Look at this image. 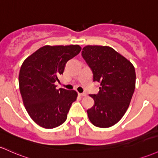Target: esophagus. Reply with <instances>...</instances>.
Returning <instances> with one entry per match:
<instances>
[{
	"label": "esophagus",
	"mask_w": 158,
	"mask_h": 158,
	"mask_svg": "<svg viewBox=\"0 0 158 158\" xmlns=\"http://www.w3.org/2000/svg\"><path fill=\"white\" fill-rule=\"evenodd\" d=\"M79 96H81V97H85L87 94H86L85 93H82V94L79 93Z\"/></svg>",
	"instance_id": "34e87169"
}]
</instances>
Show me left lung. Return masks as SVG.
Wrapping results in <instances>:
<instances>
[{
    "instance_id": "1",
    "label": "left lung",
    "mask_w": 158,
    "mask_h": 158,
    "mask_svg": "<svg viewBox=\"0 0 158 158\" xmlns=\"http://www.w3.org/2000/svg\"><path fill=\"white\" fill-rule=\"evenodd\" d=\"M82 55L100 83L98 94H91L94 104L87 110L94 126L106 128L121 120L129 107L136 86V72L130 60L106 46H86Z\"/></svg>"
}]
</instances>
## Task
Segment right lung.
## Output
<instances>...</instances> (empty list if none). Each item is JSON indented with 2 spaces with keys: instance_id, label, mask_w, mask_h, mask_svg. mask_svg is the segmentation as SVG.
<instances>
[{
  "instance_id": "1",
  "label": "right lung",
  "mask_w": 158,
  "mask_h": 158,
  "mask_svg": "<svg viewBox=\"0 0 158 158\" xmlns=\"http://www.w3.org/2000/svg\"><path fill=\"white\" fill-rule=\"evenodd\" d=\"M81 49L79 45L44 46L24 60L19 75L20 93L27 113L40 127L52 129L67 119L78 94L56 89L55 82Z\"/></svg>"
}]
</instances>
